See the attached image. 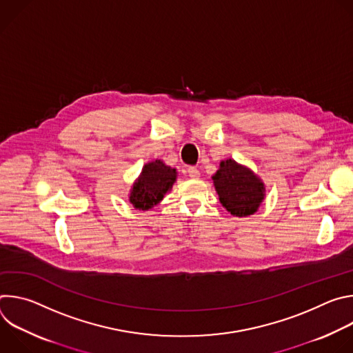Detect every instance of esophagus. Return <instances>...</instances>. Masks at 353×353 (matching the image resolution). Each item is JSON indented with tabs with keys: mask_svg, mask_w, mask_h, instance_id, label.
Here are the masks:
<instances>
[{
	"mask_svg": "<svg viewBox=\"0 0 353 353\" xmlns=\"http://www.w3.org/2000/svg\"><path fill=\"white\" fill-rule=\"evenodd\" d=\"M187 173L191 179H199V170L196 168H188Z\"/></svg>",
	"mask_w": 353,
	"mask_h": 353,
	"instance_id": "34e87169",
	"label": "esophagus"
}]
</instances>
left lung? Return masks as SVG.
I'll list each match as a JSON object with an SVG mask.
<instances>
[{
	"label": "left lung",
	"instance_id": "1",
	"mask_svg": "<svg viewBox=\"0 0 353 353\" xmlns=\"http://www.w3.org/2000/svg\"><path fill=\"white\" fill-rule=\"evenodd\" d=\"M212 181L219 203L233 216L254 215L265 199V184L260 176L233 159L221 161Z\"/></svg>",
	"mask_w": 353,
	"mask_h": 353
}]
</instances>
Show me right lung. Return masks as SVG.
Returning a JSON list of instances; mask_svg holds the SVG:
<instances>
[{
	"mask_svg": "<svg viewBox=\"0 0 353 353\" xmlns=\"http://www.w3.org/2000/svg\"><path fill=\"white\" fill-rule=\"evenodd\" d=\"M176 180L177 169L168 166L162 159L149 161L131 185L130 204L139 211L152 210L172 190Z\"/></svg>",
	"mask_w": 353,
	"mask_h": 353,
	"instance_id": "right-lung-1",
	"label": "right lung"
}]
</instances>
